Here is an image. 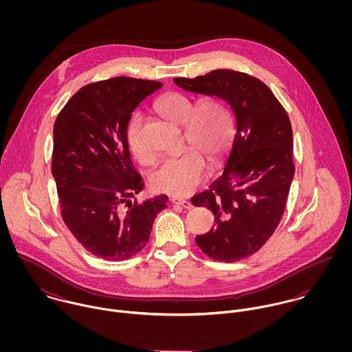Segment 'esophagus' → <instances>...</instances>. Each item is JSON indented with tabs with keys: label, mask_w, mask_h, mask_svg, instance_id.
I'll use <instances>...</instances> for the list:
<instances>
[{
	"label": "esophagus",
	"mask_w": 352,
	"mask_h": 352,
	"mask_svg": "<svg viewBox=\"0 0 352 352\" xmlns=\"http://www.w3.org/2000/svg\"><path fill=\"white\" fill-rule=\"evenodd\" d=\"M170 201H172V203H175V204H179V206L184 207V208H191V207H192L191 201H186V199H182V198H176V197H173Z\"/></svg>",
	"instance_id": "obj_1"
}]
</instances>
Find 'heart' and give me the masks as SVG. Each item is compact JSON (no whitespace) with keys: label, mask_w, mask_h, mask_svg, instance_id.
<instances>
[{"label":"heart","mask_w":352,"mask_h":352,"mask_svg":"<svg viewBox=\"0 0 352 352\" xmlns=\"http://www.w3.org/2000/svg\"><path fill=\"white\" fill-rule=\"evenodd\" d=\"M157 111L169 122L184 126L186 141L195 147L165 158L151 176L155 191L186 197L194 192L206 175V160L218 162L233 138V119L228 105L217 98L201 100L197 108L191 98L172 92L155 102ZM141 115H135L127 130L131 154L142 164H149L153 154L141 140Z\"/></svg>","instance_id":"heart-1"}]
</instances>
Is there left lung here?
<instances>
[{"mask_svg":"<svg viewBox=\"0 0 352 352\" xmlns=\"http://www.w3.org/2000/svg\"><path fill=\"white\" fill-rule=\"evenodd\" d=\"M173 82L225 101L234 115L223 172L191 201L214 214L211 230L195 239L201 251L226 263L248 257L272 236L286 207L294 177L290 119L271 89L245 73L219 69Z\"/></svg>","mask_w":352,"mask_h":352,"instance_id":"obj_1","label":"left lung"}]
</instances>
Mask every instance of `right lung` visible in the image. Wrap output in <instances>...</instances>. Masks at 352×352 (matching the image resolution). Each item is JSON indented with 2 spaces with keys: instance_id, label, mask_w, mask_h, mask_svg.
Masks as SVG:
<instances>
[{
  "instance_id": "right-lung-1",
  "label": "right lung",
  "mask_w": 352,
  "mask_h": 352,
  "mask_svg": "<svg viewBox=\"0 0 352 352\" xmlns=\"http://www.w3.org/2000/svg\"><path fill=\"white\" fill-rule=\"evenodd\" d=\"M161 87L130 77L85 85L54 124L52 176L63 222L87 251L105 260L141 251L157 214L168 207L166 195L131 201L144 183L127 142L133 111Z\"/></svg>"
}]
</instances>
